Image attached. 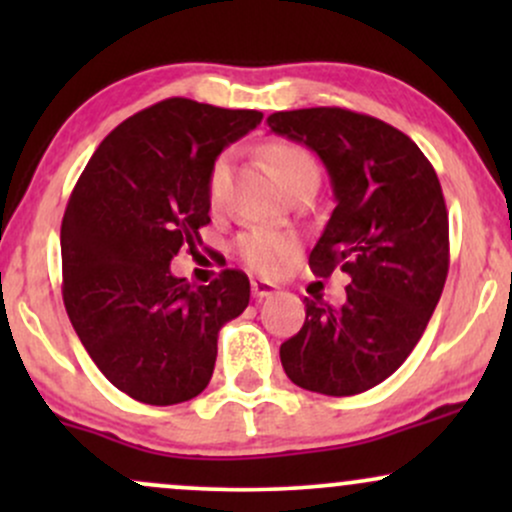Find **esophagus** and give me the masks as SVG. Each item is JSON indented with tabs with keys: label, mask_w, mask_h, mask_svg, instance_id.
Returning <instances> with one entry per match:
<instances>
[{
	"label": "esophagus",
	"mask_w": 512,
	"mask_h": 512,
	"mask_svg": "<svg viewBox=\"0 0 512 512\" xmlns=\"http://www.w3.org/2000/svg\"><path fill=\"white\" fill-rule=\"evenodd\" d=\"M276 291H279V286L269 284V281H262V279H252V296H255L257 301L274 296Z\"/></svg>",
	"instance_id": "obj_1"
}]
</instances>
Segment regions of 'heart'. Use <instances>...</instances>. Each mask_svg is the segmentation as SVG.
<instances>
[{
	"mask_svg": "<svg viewBox=\"0 0 512 512\" xmlns=\"http://www.w3.org/2000/svg\"><path fill=\"white\" fill-rule=\"evenodd\" d=\"M264 161L284 190L301 180H317L315 158L308 149L293 142H272L262 149ZM231 182V156L221 154L211 163L207 175V197L214 209H219L228 195ZM238 252L248 267L260 274H281L289 267L293 238L269 228H250L238 238Z\"/></svg>",
	"mask_w": 512,
	"mask_h": 512,
	"instance_id": "obj_1",
	"label": "heart"
}]
</instances>
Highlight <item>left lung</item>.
Segmentation results:
<instances>
[{"instance_id":"1","label":"left lung","mask_w":512,"mask_h":512,"mask_svg":"<svg viewBox=\"0 0 512 512\" xmlns=\"http://www.w3.org/2000/svg\"><path fill=\"white\" fill-rule=\"evenodd\" d=\"M267 125L325 163L337 207L310 267L351 276L339 308L305 298L281 366L303 390L358 395L407 361L443 293L450 240L438 175L407 134L370 115L303 108L269 115Z\"/></svg>"}]
</instances>
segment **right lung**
I'll return each mask as SVG.
<instances>
[{
  "mask_svg": "<svg viewBox=\"0 0 512 512\" xmlns=\"http://www.w3.org/2000/svg\"><path fill=\"white\" fill-rule=\"evenodd\" d=\"M262 122L168 98L103 139L62 219V296L98 370L137 402L168 407L209 385L216 339L250 303V281L223 269L209 286L170 274L207 226L214 158Z\"/></svg>",
  "mask_w": 512,
  "mask_h": 512,
  "instance_id": "add662e5",
  "label": "right lung"
}]
</instances>
